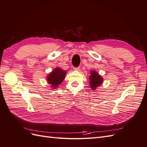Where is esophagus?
Returning <instances> with one entry per match:
<instances>
[{
    "label": "esophagus",
    "instance_id": "34e87169",
    "mask_svg": "<svg viewBox=\"0 0 147 147\" xmlns=\"http://www.w3.org/2000/svg\"><path fill=\"white\" fill-rule=\"evenodd\" d=\"M74 69L75 70H80V67H74Z\"/></svg>",
    "mask_w": 147,
    "mask_h": 147
}]
</instances>
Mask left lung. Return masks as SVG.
<instances>
[{
  "mask_svg": "<svg viewBox=\"0 0 147 147\" xmlns=\"http://www.w3.org/2000/svg\"><path fill=\"white\" fill-rule=\"evenodd\" d=\"M89 79H90V80H89L90 86V87L93 91H95L97 88L101 86L104 82V78L95 70L91 71L90 76L89 77Z\"/></svg>",
  "mask_w": 147,
  "mask_h": 147,
  "instance_id": "1",
  "label": "left lung"
}]
</instances>
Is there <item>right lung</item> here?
I'll return each mask as SVG.
<instances>
[{"instance_id": "add662e5", "label": "right lung", "mask_w": 147, "mask_h": 147, "mask_svg": "<svg viewBox=\"0 0 147 147\" xmlns=\"http://www.w3.org/2000/svg\"><path fill=\"white\" fill-rule=\"evenodd\" d=\"M66 73L65 70L59 67L55 68L47 75V83L50 84L51 88L56 89L63 82L65 77Z\"/></svg>"}]
</instances>
